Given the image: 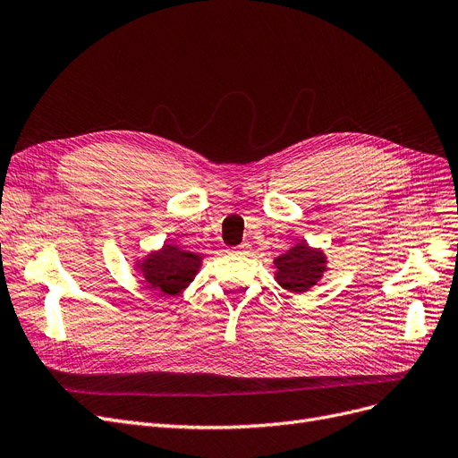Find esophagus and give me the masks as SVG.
<instances>
[{
    "instance_id": "34e87169",
    "label": "esophagus",
    "mask_w": 458,
    "mask_h": 458,
    "mask_svg": "<svg viewBox=\"0 0 458 458\" xmlns=\"http://www.w3.org/2000/svg\"><path fill=\"white\" fill-rule=\"evenodd\" d=\"M248 251H250V244L248 242H242L241 246L229 250V253H233V255H246Z\"/></svg>"
}]
</instances>
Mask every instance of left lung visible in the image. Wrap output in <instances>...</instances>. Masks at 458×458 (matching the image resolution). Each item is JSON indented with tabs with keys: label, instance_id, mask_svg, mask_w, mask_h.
<instances>
[{
	"label": "left lung",
	"instance_id": "left-lung-1",
	"mask_svg": "<svg viewBox=\"0 0 458 458\" xmlns=\"http://www.w3.org/2000/svg\"><path fill=\"white\" fill-rule=\"evenodd\" d=\"M325 263L323 251L310 248L302 241L274 259V265L278 268L276 280L291 293H304L321 280L327 268Z\"/></svg>",
	"mask_w": 458,
	"mask_h": 458
}]
</instances>
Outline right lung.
Masks as SVG:
<instances>
[{
  "label": "right lung",
  "mask_w": 458,
  "mask_h": 458,
  "mask_svg": "<svg viewBox=\"0 0 458 458\" xmlns=\"http://www.w3.org/2000/svg\"><path fill=\"white\" fill-rule=\"evenodd\" d=\"M200 267V255L180 250L178 246L165 244L140 263L142 276L161 295H178L197 274Z\"/></svg>",
  "instance_id": "right-lung-1"
}]
</instances>
